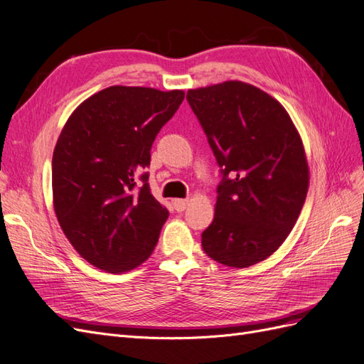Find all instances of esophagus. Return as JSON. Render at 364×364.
I'll use <instances>...</instances> for the list:
<instances>
[{"label": "esophagus", "mask_w": 364, "mask_h": 364, "mask_svg": "<svg viewBox=\"0 0 364 364\" xmlns=\"http://www.w3.org/2000/svg\"><path fill=\"white\" fill-rule=\"evenodd\" d=\"M188 203H190V202L185 200V199H174V200H173L174 209H176V211H179V213L185 211L186 206H188Z\"/></svg>", "instance_id": "1"}]
</instances>
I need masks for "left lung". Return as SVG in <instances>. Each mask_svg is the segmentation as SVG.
<instances>
[{"instance_id": "1", "label": "left lung", "mask_w": 364, "mask_h": 364, "mask_svg": "<svg viewBox=\"0 0 364 364\" xmlns=\"http://www.w3.org/2000/svg\"><path fill=\"white\" fill-rule=\"evenodd\" d=\"M223 173L202 247L228 267L269 258L299 217L310 185L302 138L285 107L259 87L228 80L186 94Z\"/></svg>"}]
</instances>
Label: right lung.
I'll return each mask as SVG.
<instances>
[{
	"label": "right lung",
	"instance_id": "right-lung-1",
	"mask_svg": "<svg viewBox=\"0 0 364 364\" xmlns=\"http://www.w3.org/2000/svg\"><path fill=\"white\" fill-rule=\"evenodd\" d=\"M183 97L115 85L86 98L65 123L53 153V206L65 237L94 267L124 273L153 253L168 211L141 173Z\"/></svg>",
	"mask_w": 364,
	"mask_h": 364
}]
</instances>
